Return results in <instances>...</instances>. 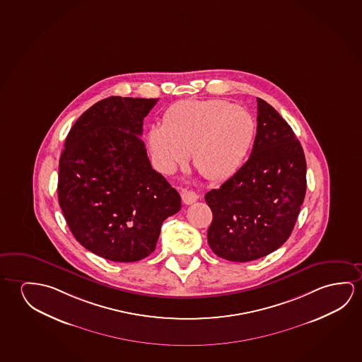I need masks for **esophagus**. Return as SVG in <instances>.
Returning a JSON list of instances; mask_svg holds the SVG:
<instances>
[{"instance_id": "34e87169", "label": "esophagus", "mask_w": 362, "mask_h": 362, "mask_svg": "<svg viewBox=\"0 0 362 362\" xmlns=\"http://www.w3.org/2000/svg\"><path fill=\"white\" fill-rule=\"evenodd\" d=\"M182 201H183L184 204H193L194 202L198 201V194L193 190H183L182 192Z\"/></svg>"}]
</instances>
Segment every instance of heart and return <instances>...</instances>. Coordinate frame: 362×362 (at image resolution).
<instances>
[{
  "mask_svg": "<svg viewBox=\"0 0 362 362\" xmlns=\"http://www.w3.org/2000/svg\"><path fill=\"white\" fill-rule=\"evenodd\" d=\"M256 138L248 112L226 100H187L167 112L161 128L151 129L149 146L165 172L192 153L197 170L211 182L233 177L243 167Z\"/></svg>",
  "mask_w": 362,
  "mask_h": 362,
  "instance_id": "1",
  "label": "heart"
}]
</instances>
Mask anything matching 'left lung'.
Returning a JSON list of instances; mask_svg holds the SVG:
<instances>
[{"instance_id":"1","label":"left lung","mask_w":362,"mask_h":362,"mask_svg":"<svg viewBox=\"0 0 362 362\" xmlns=\"http://www.w3.org/2000/svg\"><path fill=\"white\" fill-rule=\"evenodd\" d=\"M257 134L243 167L204 199L213 213L211 250L250 262L279 250L293 230L306 194V159L284 117L257 98Z\"/></svg>"}]
</instances>
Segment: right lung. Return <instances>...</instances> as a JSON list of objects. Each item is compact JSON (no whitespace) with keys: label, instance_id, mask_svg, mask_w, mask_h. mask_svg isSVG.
<instances>
[{"label":"right lung","instance_id":"1","mask_svg":"<svg viewBox=\"0 0 362 362\" xmlns=\"http://www.w3.org/2000/svg\"><path fill=\"white\" fill-rule=\"evenodd\" d=\"M159 99L110 96L67 134L57 194L78 243L112 262H135L156 250L161 224L182 202L151 168L140 135Z\"/></svg>","mask_w":362,"mask_h":362}]
</instances>
